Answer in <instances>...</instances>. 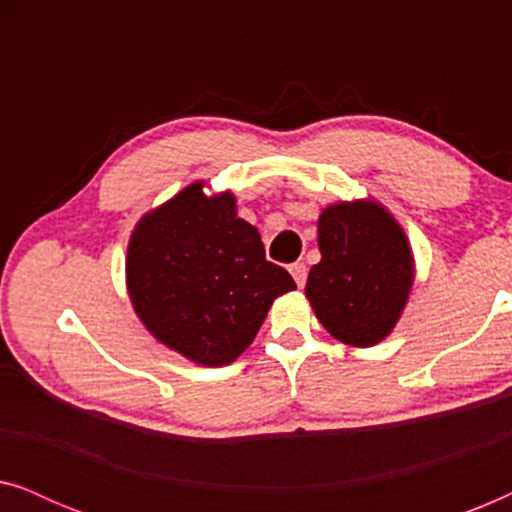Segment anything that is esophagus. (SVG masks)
<instances>
[{
	"label": "esophagus",
	"instance_id": "obj_1",
	"mask_svg": "<svg viewBox=\"0 0 512 512\" xmlns=\"http://www.w3.org/2000/svg\"><path fill=\"white\" fill-rule=\"evenodd\" d=\"M289 272H291V277H293V282H296L300 289H303L305 286V279H307V268H305V263H293L291 268H289Z\"/></svg>",
	"mask_w": 512,
	"mask_h": 512
}]
</instances>
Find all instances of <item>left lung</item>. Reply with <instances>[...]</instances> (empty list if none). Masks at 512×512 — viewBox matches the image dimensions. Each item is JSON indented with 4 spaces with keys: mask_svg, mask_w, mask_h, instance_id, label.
I'll return each mask as SVG.
<instances>
[{
    "mask_svg": "<svg viewBox=\"0 0 512 512\" xmlns=\"http://www.w3.org/2000/svg\"><path fill=\"white\" fill-rule=\"evenodd\" d=\"M321 261L307 275L314 317L335 340L373 347L394 331L415 284L408 235L382 202L342 200L321 209Z\"/></svg>",
    "mask_w": 512,
    "mask_h": 512,
    "instance_id": "1",
    "label": "left lung"
}]
</instances>
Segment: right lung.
<instances>
[{"mask_svg": "<svg viewBox=\"0 0 512 512\" xmlns=\"http://www.w3.org/2000/svg\"><path fill=\"white\" fill-rule=\"evenodd\" d=\"M125 286L146 331L205 368L233 363L272 303L296 289L265 261L258 228L237 216L230 191L193 181L137 221L125 256Z\"/></svg>", "mask_w": 512, "mask_h": 512, "instance_id": "add662e5", "label": "right lung"}]
</instances>
